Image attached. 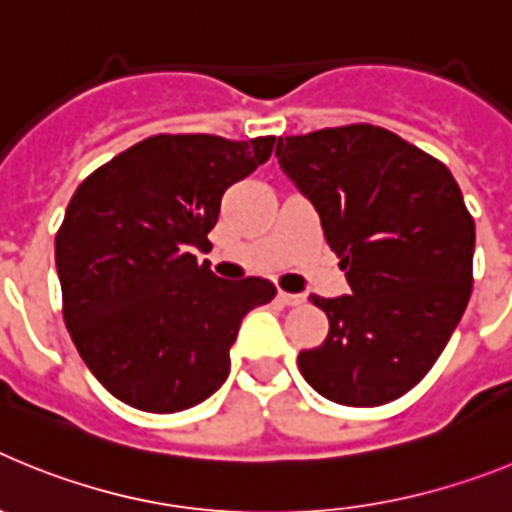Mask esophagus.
<instances>
[{"label": "esophagus", "mask_w": 512, "mask_h": 512, "mask_svg": "<svg viewBox=\"0 0 512 512\" xmlns=\"http://www.w3.org/2000/svg\"><path fill=\"white\" fill-rule=\"evenodd\" d=\"M277 300L282 302V305L295 307V305H302V302H305V295H292V292H282V289H279Z\"/></svg>", "instance_id": "esophagus-1"}]
</instances>
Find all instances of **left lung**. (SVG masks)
Here are the masks:
<instances>
[{"instance_id": "1", "label": "left lung", "mask_w": 512, "mask_h": 512, "mask_svg": "<svg viewBox=\"0 0 512 512\" xmlns=\"http://www.w3.org/2000/svg\"><path fill=\"white\" fill-rule=\"evenodd\" d=\"M277 158L318 210L351 295H312L328 338L300 351L302 377L338 405L374 408L428 374L472 295L474 220L451 171L377 125L277 140Z\"/></svg>"}]
</instances>
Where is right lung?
<instances>
[{"label": "right lung", "instance_id": "right-lung-1", "mask_svg": "<svg viewBox=\"0 0 512 512\" xmlns=\"http://www.w3.org/2000/svg\"><path fill=\"white\" fill-rule=\"evenodd\" d=\"M277 138L153 135L89 174L56 233L63 320L89 372L130 408L179 413L225 382L230 346L269 279L197 264L230 184Z\"/></svg>", "mask_w": 512, "mask_h": 512}]
</instances>
